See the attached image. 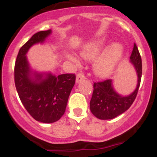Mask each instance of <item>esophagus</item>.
<instances>
[{
    "instance_id": "obj_1",
    "label": "esophagus",
    "mask_w": 157,
    "mask_h": 157,
    "mask_svg": "<svg viewBox=\"0 0 157 157\" xmlns=\"http://www.w3.org/2000/svg\"><path fill=\"white\" fill-rule=\"evenodd\" d=\"M86 77L84 74H82V73H78L77 75H76V83L81 82L84 81Z\"/></svg>"
}]
</instances>
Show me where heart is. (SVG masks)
Wrapping results in <instances>:
<instances>
[{"mask_svg":"<svg viewBox=\"0 0 157 157\" xmlns=\"http://www.w3.org/2000/svg\"><path fill=\"white\" fill-rule=\"evenodd\" d=\"M105 41L98 39L88 43L82 49V57L86 59H94L105 48ZM124 53V48L120 43H113L106 48L94 63V72L96 76L101 78H106L112 75L117 68ZM67 58L74 63L78 61L75 56L67 54Z\"/></svg>","mask_w":157,"mask_h":157,"instance_id":"heart-1","label":"heart"}]
</instances>
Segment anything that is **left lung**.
<instances>
[{"label":"left lung","instance_id":"obj_1","mask_svg":"<svg viewBox=\"0 0 157 157\" xmlns=\"http://www.w3.org/2000/svg\"><path fill=\"white\" fill-rule=\"evenodd\" d=\"M130 63L136 71L138 80L134 91L129 95H121L116 91L112 79L94 83V92L90 108L94 116L100 120H112L125 112L131 106L138 94L141 78V58L138 48L134 45L130 57Z\"/></svg>","mask_w":157,"mask_h":157}]
</instances>
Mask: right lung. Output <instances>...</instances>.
<instances>
[{"label":"right lung","instance_id":"right-lung-1","mask_svg":"<svg viewBox=\"0 0 157 157\" xmlns=\"http://www.w3.org/2000/svg\"><path fill=\"white\" fill-rule=\"evenodd\" d=\"M52 30L37 32L19 49L15 64V84L22 104L34 120L52 123L65 112L69 95L75 83V74L56 76L34 71L26 56L34 45L44 43Z\"/></svg>","mask_w":157,"mask_h":157}]
</instances>
